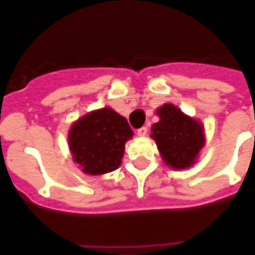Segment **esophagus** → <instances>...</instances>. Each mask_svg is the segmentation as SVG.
I'll return each instance as SVG.
<instances>
[{"instance_id": "esophagus-1", "label": "esophagus", "mask_w": 255, "mask_h": 255, "mask_svg": "<svg viewBox=\"0 0 255 255\" xmlns=\"http://www.w3.org/2000/svg\"><path fill=\"white\" fill-rule=\"evenodd\" d=\"M147 127H140L138 128V131H136V133H138L139 136H144V135H147Z\"/></svg>"}]
</instances>
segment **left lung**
<instances>
[{"mask_svg":"<svg viewBox=\"0 0 255 255\" xmlns=\"http://www.w3.org/2000/svg\"><path fill=\"white\" fill-rule=\"evenodd\" d=\"M160 122L151 127V136L168 165L184 169L194 164L205 144L201 123L186 116L172 104L158 109Z\"/></svg>","mask_w":255,"mask_h":255,"instance_id":"obj_1","label":"left lung"}]
</instances>
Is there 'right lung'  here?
<instances>
[{
  "label": "right lung",
  "mask_w": 255,
  "mask_h": 255,
  "mask_svg": "<svg viewBox=\"0 0 255 255\" xmlns=\"http://www.w3.org/2000/svg\"><path fill=\"white\" fill-rule=\"evenodd\" d=\"M132 129L111 108L91 112L75 123L69 131V149L84 173L102 175L122 164L124 144Z\"/></svg>",
  "instance_id": "obj_1"
}]
</instances>
